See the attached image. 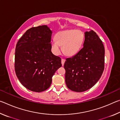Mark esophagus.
<instances>
[{"mask_svg":"<svg viewBox=\"0 0 120 120\" xmlns=\"http://www.w3.org/2000/svg\"><path fill=\"white\" fill-rule=\"evenodd\" d=\"M64 62H65V59H61V64H62V66H64Z\"/></svg>","mask_w":120,"mask_h":120,"instance_id":"34e87169","label":"esophagus"}]
</instances>
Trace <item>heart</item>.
Here are the masks:
<instances>
[{
  "label": "heart",
  "mask_w": 120,
  "mask_h": 120,
  "mask_svg": "<svg viewBox=\"0 0 120 120\" xmlns=\"http://www.w3.org/2000/svg\"><path fill=\"white\" fill-rule=\"evenodd\" d=\"M85 35L82 31L76 30H68L59 32L55 35V40L50 43L52 52L56 55L62 52L66 56H74L79 52L84 44Z\"/></svg>",
  "instance_id": "obj_1"
}]
</instances>
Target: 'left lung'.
<instances>
[{
	"mask_svg": "<svg viewBox=\"0 0 120 120\" xmlns=\"http://www.w3.org/2000/svg\"><path fill=\"white\" fill-rule=\"evenodd\" d=\"M104 45L96 33L93 30L85 32L83 48L64 64L68 88L76 92L92 88L104 71Z\"/></svg>",
	"mask_w": 120,
	"mask_h": 120,
	"instance_id": "8db88e82",
	"label": "left lung"
}]
</instances>
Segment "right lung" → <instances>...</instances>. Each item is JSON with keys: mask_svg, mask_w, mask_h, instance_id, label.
I'll list each match as a JSON object with an SVG mask.
<instances>
[{"mask_svg": "<svg viewBox=\"0 0 120 120\" xmlns=\"http://www.w3.org/2000/svg\"><path fill=\"white\" fill-rule=\"evenodd\" d=\"M52 31L47 25L32 27L19 38L16 46L15 70L23 86L33 92L47 89L52 77L62 66L61 58L51 49Z\"/></svg>", "mask_w": 120, "mask_h": 120, "instance_id": "add662e5", "label": "right lung"}]
</instances>
